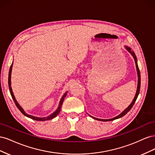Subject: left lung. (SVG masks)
<instances>
[{"label": "left lung", "instance_id": "left-lung-1", "mask_svg": "<svg viewBox=\"0 0 155 155\" xmlns=\"http://www.w3.org/2000/svg\"><path fill=\"white\" fill-rule=\"evenodd\" d=\"M125 48L127 50V51H129V52L132 55V56L133 57L134 59V61H135V64H136V67H137V74H138V87H137V92H136V94H135V96L134 97V99L132 101V103L130 104V105L126 109H125L120 114H119L118 116H117L116 117H114V118H111V119H108V120H104V119H98V118H94V117H92L91 116V115H89L91 117H92V118L95 119V120H99V121H112V120H116V119H118L120 118H121V117L125 116L127 112L131 109V108L133 107V106L134 105V103L136 101V100H137V97H138V96L139 94V92H140V82H141V79H140V70H139V68H138V63H137V57H136L135 55V54L134 53V51L131 50V48L130 47H128V46H125Z\"/></svg>", "mask_w": 155, "mask_h": 155}]
</instances>
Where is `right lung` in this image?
Here are the masks:
<instances>
[{
	"label": "right lung",
	"instance_id": "obj_1",
	"mask_svg": "<svg viewBox=\"0 0 155 155\" xmlns=\"http://www.w3.org/2000/svg\"><path fill=\"white\" fill-rule=\"evenodd\" d=\"M12 67H13V63L11 65L10 67V71H9V76H8V86H9V89H10V94H11V96L13 98V100L14 101V102H15V104L16 105V106L17 107V108L18 109H19V110L22 112V113L24 114L25 116H26V117H28V118H30L31 119H33L34 120H36V121H46V120H51L54 118L55 116H57V115H58V114L59 113V112L61 110V106L63 105V101H64V99L65 96H67V92H65L63 96V97H61V101L59 102V107L58 108V109L56 110L54 112H53L52 114H51V115L47 116V117H45V118H38V117H35V116H31V115H30V114H26V112H25V110L22 109V108L19 105V104H18V102L17 101V100H15V96H14L13 95V93L12 92V87H11V75H12Z\"/></svg>",
	"mask_w": 155,
	"mask_h": 155
}]
</instances>
